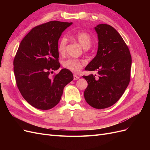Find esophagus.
Segmentation results:
<instances>
[{
  "label": "esophagus",
  "instance_id": "1",
  "mask_svg": "<svg viewBox=\"0 0 150 150\" xmlns=\"http://www.w3.org/2000/svg\"><path fill=\"white\" fill-rule=\"evenodd\" d=\"M79 78V76H78L77 75H76V74H74V81L78 80Z\"/></svg>",
  "mask_w": 150,
  "mask_h": 150
}]
</instances>
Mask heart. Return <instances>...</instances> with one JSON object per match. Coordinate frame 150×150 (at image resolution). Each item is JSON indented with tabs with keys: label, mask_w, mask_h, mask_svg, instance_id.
<instances>
[{
	"label": "heart",
	"mask_w": 150,
	"mask_h": 150,
	"mask_svg": "<svg viewBox=\"0 0 150 150\" xmlns=\"http://www.w3.org/2000/svg\"><path fill=\"white\" fill-rule=\"evenodd\" d=\"M72 37L76 39L81 44V46L83 47L84 49H89L92 43V38L91 35L86 32L84 31H78L75 32L72 34ZM67 45V39L66 37H62L60 39L59 41L57 44V51L58 52L63 54L66 49ZM85 64V62L83 60L77 59L69 58L63 61L62 66L65 69L74 72V73H78L81 69L83 66Z\"/></svg>",
	"instance_id": "1"
}]
</instances>
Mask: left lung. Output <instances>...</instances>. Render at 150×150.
<instances>
[{
    "label": "left lung",
    "instance_id": "1",
    "mask_svg": "<svg viewBox=\"0 0 150 150\" xmlns=\"http://www.w3.org/2000/svg\"><path fill=\"white\" fill-rule=\"evenodd\" d=\"M98 36L96 56L85 67L96 71V75L83 76L88 87L84 96L91 106L104 109L115 104L129 83L131 56L129 49L117 31L110 25L95 28Z\"/></svg>",
    "mask_w": 150,
    "mask_h": 150
}]
</instances>
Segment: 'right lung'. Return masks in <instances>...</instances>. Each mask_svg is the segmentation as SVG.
I'll use <instances>...</instances> for the list:
<instances>
[{
  "label": "right lung",
  "instance_id": "1",
  "mask_svg": "<svg viewBox=\"0 0 150 150\" xmlns=\"http://www.w3.org/2000/svg\"><path fill=\"white\" fill-rule=\"evenodd\" d=\"M72 22L50 21L35 27L27 34L13 59V72L21 94L33 107L50 110L60 101L65 86L73 80L72 72L60 67L58 40Z\"/></svg>",
  "mask_w": 150,
  "mask_h": 150
}]
</instances>
